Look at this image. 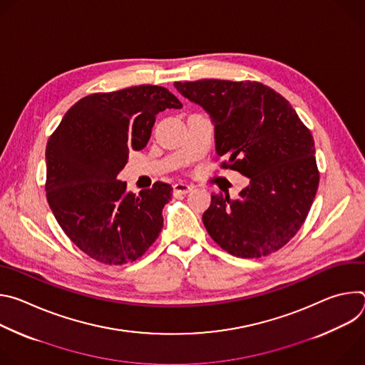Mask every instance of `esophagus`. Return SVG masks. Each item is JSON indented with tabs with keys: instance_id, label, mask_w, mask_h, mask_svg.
Masks as SVG:
<instances>
[{
	"instance_id": "1",
	"label": "esophagus",
	"mask_w": 365,
	"mask_h": 365,
	"mask_svg": "<svg viewBox=\"0 0 365 365\" xmlns=\"http://www.w3.org/2000/svg\"><path fill=\"white\" fill-rule=\"evenodd\" d=\"M192 189H193V186H190V185H187V183H176V185H173V192H175L176 195H186V193H189Z\"/></svg>"
}]
</instances>
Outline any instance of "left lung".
Returning a JSON list of instances; mask_svg holds the SVG:
<instances>
[{
  "label": "left lung",
  "mask_w": 365,
  "mask_h": 365,
  "mask_svg": "<svg viewBox=\"0 0 365 365\" xmlns=\"http://www.w3.org/2000/svg\"><path fill=\"white\" fill-rule=\"evenodd\" d=\"M175 88L210 115L215 150L250 179L237 199L212 195L203 225L232 255H269L287 244L315 199L319 172L310 131L280 93L258 82L202 79Z\"/></svg>",
  "instance_id": "1"
}]
</instances>
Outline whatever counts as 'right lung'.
Returning <instances> with one entry per match:
<instances>
[{
    "mask_svg": "<svg viewBox=\"0 0 365 365\" xmlns=\"http://www.w3.org/2000/svg\"><path fill=\"white\" fill-rule=\"evenodd\" d=\"M182 108L163 86L140 85L79 99L46 145V196L56 221L103 264L135 262L159 237L172 187L155 182L135 196L117 179L143 150L159 113Z\"/></svg>",
    "mask_w": 365,
    "mask_h": 365,
    "instance_id": "1",
    "label": "right lung"
}]
</instances>
